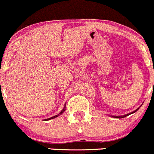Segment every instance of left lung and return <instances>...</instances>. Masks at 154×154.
Segmentation results:
<instances>
[{"label":"left lung","instance_id":"obj_1","mask_svg":"<svg viewBox=\"0 0 154 154\" xmlns=\"http://www.w3.org/2000/svg\"><path fill=\"white\" fill-rule=\"evenodd\" d=\"M138 109H139V108H137V110H134V111H133V112H132V113H134V112H136V111H137V110ZM131 113H128V114H126V115H124V116H113V117H115V118H119V119H120V118H124V117L127 116L129 115V114H131Z\"/></svg>","mask_w":154,"mask_h":154}]
</instances>
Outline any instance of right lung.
Wrapping results in <instances>:
<instances>
[{"instance_id": "obj_1", "label": "right lung", "mask_w": 154, "mask_h": 154, "mask_svg": "<svg viewBox=\"0 0 154 154\" xmlns=\"http://www.w3.org/2000/svg\"><path fill=\"white\" fill-rule=\"evenodd\" d=\"M65 107H64L63 110H62V111H61V112H60V113H59V114H58V115H56V116H53V117H51V118H49V119H45V120L48 121V120H50V119H54V118H56V117H57V116H58L61 115V114H62V113H63V112H64V111H65Z\"/></svg>"}]
</instances>
